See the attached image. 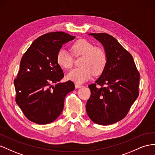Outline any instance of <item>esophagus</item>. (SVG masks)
I'll return each instance as SVG.
<instances>
[{"label":"esophagus","instance_id":"obj_1","mask_svg":"<svg viewBox=\"0 0 155 155\" xmlns=\"http://www.w3.org/2000/svg\"><path fill=\"white\" fill-rule=\"evenodd\" d=\"M75 87H76V89H79V88L83 87V85H79V84H78V83H75Z\"/></svg>","mask_w":155,"mask_h":155}]
</instances>
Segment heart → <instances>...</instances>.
<instances>
[{"instance_id": "heart-1", "label": "heart", "mask_w": 155, "mask_h": 155, "mask_svg": "<svg viewBox=\"0 0 155 155\" xmlns=\"http://www.w3.org/2000/svg\"><path fill=\"white\" fill-rule=\"evenodd\" d=\"M72 49L74 55L83 56L82 66L70 71L67 76L70 80L81 83L89 79L94 74L100 75L104 72L107 62V54L104 49L94 47L87 40L79 39L73 44ZM57 62L61 67L68 70L73 66L74 59L66 50L62 49L57 55Z\"/></svg>"}]
</instances>
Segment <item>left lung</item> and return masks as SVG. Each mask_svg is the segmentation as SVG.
<instances>
[{"instance_id":"obj_1","label":"left lung","mask_w":155,"mask_h":155,"mask_svg":"<svg viewBox=\"0 0 155 155\" xmlns=\"http://www.w3.org/2000/svg\"><path fill=\"white\" fill-rule=\"evenodd\" d=\"M89 35L103 45L107 62L101 76L89 85L91 97L86 110L94 123L111 124L126 117L138 97L140 73L131 54L114 37L106 33Z\"/></svg>"}]
</instances>
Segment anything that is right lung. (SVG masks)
I'll use <instances>...</instances> for the list:
<instances>
[{"instance_id":"right-lung-1","label":"right lung","mask_w":155,"mask_h":155,"mask_svg":"<svg viewBox=\"0 0 155 155\" xmlns=\"http://www.w3.org/2000/svg\"><path fill=\"white\" fill-rule=\"evenodd\" d=\"M74 38L64 32L47 33L33 41L21 58L14 79L15 102L33 123L45 124L55 120L63 110L66 94L75 89L72 81L51 85L64 78L57 53L63 44Z\"/></svg>"}]
</instances>
